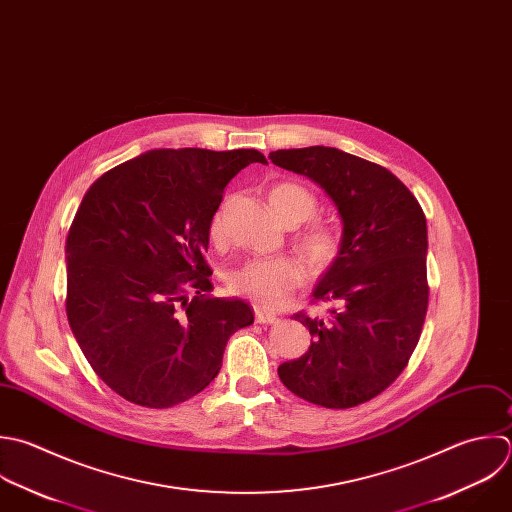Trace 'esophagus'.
Listing matches in <instances>:
<instances>
[{"mask_svg": "<svg viewBox=\"0 0 512 512\" xmlns=\"http://www.w3.org/2000/svg\"><path fill=\"white\" fill-rule=\"evenodd\" d=\"M255 319H257V323L269 325V323H275V321H277V315H275V313H269V311L263 309V307H255Z\"/></svg>", "mask_w": 512, "mask_h": 512, "instance_id": "esophagus-1", "label": "esophagus"}]
</instances>
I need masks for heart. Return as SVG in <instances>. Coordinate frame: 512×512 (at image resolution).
Listing matches in <instances>:
<instances>
[{"instance_id": "b5f03b06", "label": "heart", "mask_w": 512, "mask_h": 512, "mask_svg": "<svg viewBox=\"0 0 512 512\" xmlns=\"http://www.w3.org/2000/svg\"><path fill=\"white\" fill-rule=\"evenodd\" d=\"M267 201L275 217L285 225H299L313 217L317 199L311 191L297 183H277L269 189ZM223 233V221L217 213L211 223V235L217 239ZM299 247L315 265H327L339 249L335 233L323 225H311L301 237ZM305 279L303 267L289 257H261L237 267L229 283L237 293H243L267 309L281 307L291 291Z\"/></svg>"}]
</instances>
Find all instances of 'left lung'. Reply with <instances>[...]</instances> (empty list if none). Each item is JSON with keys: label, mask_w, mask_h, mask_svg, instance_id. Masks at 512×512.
Returning <instances> with one entry per match:
<instances>
[{"label": "left lung", "mask_w": 512, "mask_h": 512, "mask_svg": "<svg viewBox=\"0 0 512 512\" xmlns=\"http://www.w3.org/2000/svg\"><path fill=\"white\" fill-rule=\"evenodd\" d=\"M269 159L309 177L343 223L339 253L313 297L325 319L299 313L311 347L279 365L297 397L349 409L383 393L407 367L427 317V219L415 195L385 167L335 147L271 151Z\"/></svg>", "instance_id": "obj_1"}]
</instances>
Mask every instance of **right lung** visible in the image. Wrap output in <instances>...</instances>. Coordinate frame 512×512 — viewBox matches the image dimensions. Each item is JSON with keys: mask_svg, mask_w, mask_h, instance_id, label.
Instances as JSON below:
<instances>
[{"mask_svg": "<svg viewBox=\"0 0 512 512\" xmlns=\"http://www.w3.org/2000/svg\"><path fill=\"white\" fill-rule=\"evenodd\" d=\"M257 149H151L101 175L65 241L67 321L99 379L167 409L219 373L229 337L253 323L237 297H209L203 259L227 183Z\"/></svg>", "mask_w": 512, "mask_h": 512, "instance_id": "add662e5", "label": "right lung"}]
</instances>
